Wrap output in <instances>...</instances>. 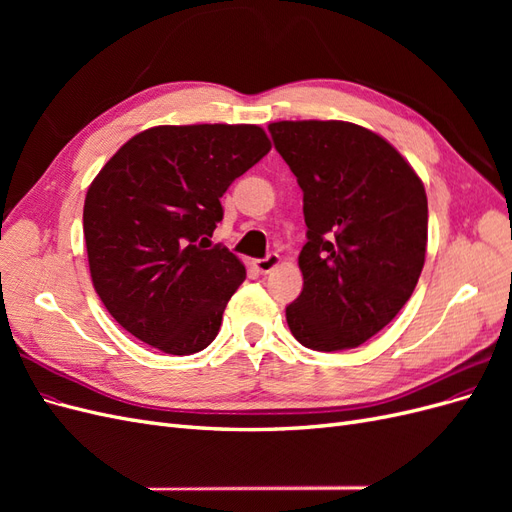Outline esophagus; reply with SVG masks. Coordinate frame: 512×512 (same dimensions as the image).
Wrapping results in <instances>:
<instances>
[{"label": "esophagus", "instance_id": "obj_1", "mask_svg": "<svg viewBox=\"0 0 512 512\" xmlns=\"http://www.w3.org/2000/svg\"><path fill=\"white\" fill-rule=\"evenodd\" d=\"M277 265H280V254H269V256H265V258H260V260H256V269L262 273V275H267V273H271Z\"/></svg>", "mask_w": 512, "mask_h": 512}]
</instances>
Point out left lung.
<instances>
[{"label": "left lung", "mask_w": 512, "mask_h": 512, "mask_svg": "<svg viewBox=\"0 0 512 512\" xmlns=\"http://www.w3.org/2000/svg\"><path fill=\"white\" fill-rule=\"evenodd\" d=\"M273 145L303 190V290L286 307L299 344L361 346L406 305L425 265L423 181L382 136L348 121H277Z\"/></svg>", "instance_id": "1"}]
</instances>
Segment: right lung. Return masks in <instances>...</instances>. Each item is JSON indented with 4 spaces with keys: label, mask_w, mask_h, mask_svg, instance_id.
<instances>
[{
    "label": "right lung",
    "mask_w": 512,
    "mask_h": 512,
    "mask_svg": "<svg viewBox=\"0 0 512 512\" xmlns=\"http://www.w3.org/2000/svg\"><path fill=\"white\" fill-rule=\"evenodd\" d=\"M271 149L258 126H158L123 145L89 185L91 282L123 329L166 354L205 350L245 280L224 245L205 250L230 183Z\"/></svg>",
    "instance_id": "1"
}]
</instances>
